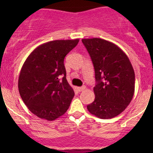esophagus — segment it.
Segmentation results:
<instances>
[{"instance_id": "esophagus-1", "label": "esophagus", "mask_w": 153, "mask_h": 153, "mask_svg": "<svg viewBox=\"0 0 153 153\" xmlns=\"http://www.w3.org/2000/svg\"><path fill=\"white\" fill-rule=\"evenodd\" d=\"M85 89H86V86H81V87L77 88V89H78V92H82V91H84Z\"/></svg>"}]
</instances>
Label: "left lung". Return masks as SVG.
I'll return each instance as SVG.
<instances>
[{
    "mask_svg": "<svg viewBox=\"0 0 153 153\" xmlns=\"http://www.w3.org/2000/svg\"><path fill=\"white\" fill-rule=\"evenodd\" d=\"M95 69V98L87 105L91 114L101 119L125 110L135 92V72L127 55L110 41L98 38L82 39Z\"/></svg>",
    "mask_w": 153,
    "mask_h": 153,
    "instance_id": "obj_1",
    "label": "left lung"
}]
</instances>
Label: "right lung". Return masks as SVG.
I'll return each mask as SVG.
<instances>
[{"mask_svg":"<svg viewBox=\"0 0 153 153\" xmlns=\"http://www.w3.org/2000/svg\"><path fill=\"white\" fill-rule=\"evenodd\" d=\"M78 42L79 39L49 41L35 48L23 64L18 90L24 104L38 118L54 121L69 109L75 93L67 82L64 61Z\"/></svg>","mask_w":153,"mask_h":153,"instance_id":"right-lung-1","label":"right lung"}]
</instances>
